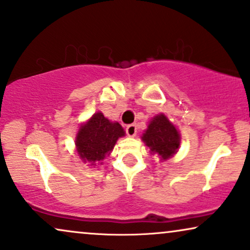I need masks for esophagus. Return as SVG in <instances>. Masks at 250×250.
Segmentation results:
<instances>
[{"label": "esophagus", "mask_w": 250, "mask_h": 250, "mask_svg": "<svg viewBox=\"0 0 250 250\" xmlns=\"http://www.w3.org/2000/svg\"><path fill=\"white\" fill-rule=\"evenodd\" d=\"M126 134L131 138L135 137V134H137V125H134V124L128 125L127 127H126Z\"/></svg>", "instance_id": "1"}]
</instances>
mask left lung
Returning <instances> with one entry per match:
<instances>
[{
	"label": "left lung",
	"mask_w": 250,
	"mask_h": 250,
	"mask_svg": "<svg viewBox=\"0 0 250 250\" xmlns=\"http://www.w3.org/2000/svg\"><path fill=\"white\" fill-rule=\"evenodd\" d=\"M141 140L149 148L152 155H158L160 162L167 161L178 152L181 145V134L165 113L153 117Z\"/></svg>",
	"instance_id": "1"
}]
</instances>
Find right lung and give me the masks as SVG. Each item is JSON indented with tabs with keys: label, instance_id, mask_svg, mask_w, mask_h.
<instances>
[{
	"label": "right lung",
	"instance_id": "add662e5",
	"mask_svg": "<svg viewBox=\"0 0 250 250\" xmlns=\"http://www.w3.org/2000/svg\"><path fill=\"white\" fill-rule=\"evenodd\" d=\"M125 137V131L117 122H111L101 111L80 125L75 138L76 152L83 163L96 167L110 155L119 138Z\"/></svg>",
	"mask_w": 250,
	"mask_h": 250
}]
</instances>
